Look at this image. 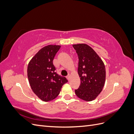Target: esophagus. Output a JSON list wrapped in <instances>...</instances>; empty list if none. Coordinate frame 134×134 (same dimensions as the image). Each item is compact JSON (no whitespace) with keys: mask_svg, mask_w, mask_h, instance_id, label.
I'll use <instances>...</instances> for the list:
<instances>
[{"mask_svg":"<svg viewBox=\"0 0 134 134\" xmlns=\"http://www.w3.org/2000/svg\"><path fill=\"white\" fill-rule=\"evenodd\" d=\"M70 75L69 74V75L66 76V78L68 79V80H70Z\"/></svg>","mask_w":134,"mask_h":134,"instance_id":"1","label":"esophagus"}]
</instances>
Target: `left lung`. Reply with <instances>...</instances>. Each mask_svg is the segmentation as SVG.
<instances>
[{"label":"left lung","instance_id":"1","mask_svg":"<svg viewBox=\"0 0 134 134\" xmlns=\"http://www.w3.org/2000/svg\"><path fill=\"white\" fill-rule=\"evenodd\" d=\"M78 56V74L80 84L75 90L77 97L86 101H92L102 92L106 79V69L99 56L88 44L72 45Z\"/></svg>","mask_w":134,"mask_h":134}]
</instances>
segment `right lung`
<instances>
[{"label": "right lung", "instance_id": "1", "mask_svg": "<svg viewBox=\"0 0 134 134\" xmlns=\"http://www.w3.org/2000/svg\"><path fill=\"white\" fill-rule=\"evenodd\" d=\"M59 45L46 46L42 48L31 60L27 68L30 86L40 99L47 102L55 99L60 93L65 77L58 75L53 60L60 48Z\"/></svg>", "mask_w": 134, "mask_h": 134}]
</instances>
